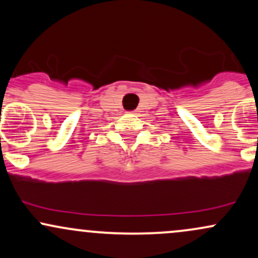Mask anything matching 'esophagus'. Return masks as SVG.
<instances>
[{"instance_id": "esophagus-1", "label": "esophagus", "mask_w": 258, "mask_h": 258, "mask_svg": "<svg viewBox=\"0 0 258 258\" xmlns=\"http://www.w3.org/2000/svg\"><path fill=\"white\" fill-rule=\"evenodd\" d=\"M131 112H136V111H131Z\"/></svg>"}]
</instances>
